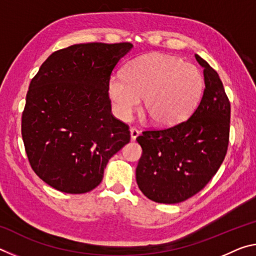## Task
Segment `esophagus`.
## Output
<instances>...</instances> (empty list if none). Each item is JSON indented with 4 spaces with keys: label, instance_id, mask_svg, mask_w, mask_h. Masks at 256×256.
Returning a JSON list of instances; mask_svg holds the SVG:
<instances>
[{
    "label": "esophagus",
    "instance_id": "esophagus-1",
    "mask_svg": "<svg viewBox=\"0 0 256 256\" xmlns=\"http://www.w3.org/2000/svg\"><path fill=\"white\" fill-rule=\"evenodd\" d=\"M130 132H131V138H132L133 141L136 140L138 134H140V132H138V130L136 128H131V130H130Z\"/></svg>",
    "mask_w": 256,
    "mask_h": 256
}]
</instances>
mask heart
Wrapping results in <instances>:
<instances>
[{"mask_svg": "<svg viewBox=\"0 0 256 256\" xmlns=\"http://www.w3.org/2000/svg\"><path fill=\"white\" fill-rule=\"evenodd\" d=\"M203 88L204 80L196 66L164 54L134 60L124 68L123 78L112 76L108 82V94L118 118H131L144 98L146 112L160 126H172L188 118Z\"/></svg>", "mask_w": 256, "mask_h": 256, "instance_id": "b5f03b06", "label": "heart"}]
</instances>
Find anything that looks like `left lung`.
<instances>
[{
	"instance_id": "8db88e82",
	"label": "left lung",
	"mask_w": 256,
	"mask_h": 256,
	"mask_svg": "<svg viewBox=\"0 0 256 256\" xmlns=\"http://www.w3.org/2000/svg\"><path fill=\"white\" fill-rule=\"evenodd\" d=\"M204 68L201 102L186 120L167 128L146 130L136 141L142 156L136 183L144 196L158 203L183 202L196 196L216 175L226 157L230 128V102L214 68Z\"/></svg>"
}]
</instances>
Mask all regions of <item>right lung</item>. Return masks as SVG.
Segmentation results:
<instances>
[{
	"label": "right lung",
	"mask_w": 256,
	"mask_h": 256,
	"mask_svg": "<svg viewBox=\"0 0 256 256\" xmlns=\"http://www.w3.org/2000/svg\"><path fill=\"white\" fill-rule=\"evenodd\" d=\"M131 42H88L48 56L29 84L21 134L32 170L64 193L100 184L112 156L130 142L112 114L108 82Z\"/></svg>",
	"instance_id": "right-lung-1"
}]
</instances>
